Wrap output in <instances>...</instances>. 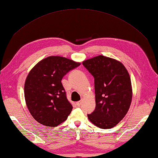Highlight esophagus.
I'll use <instances>...</instances> for the list:
<instances>
[{"label": "esophagus", "instance_id": "1", "mask_svg": "<svg viewBox=\"0 0 158 158\" xmlns=\"http://www.w3.org/2000/svg\"><path fill=\"white\" fill-rule=\"evenodd\" d=\"M82 102H83V101H81H81H78V102H76L77 106H80V105H81V104L82 103Z\"/></svg>", "mask_w": 158, "mask_h": 158}]
</instances>
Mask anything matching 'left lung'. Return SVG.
<instances>
[{"label":"left lung","mask_w":158,"mask_h":158,"mask_svg":"<svg viewBox=\"0 0 158 158\" xmlns=\"http://www.w3.org/2000/svg\"><path fill=\"white\" fill-rule=\"evenodd\" d=\"M94 77L96 109L88 118L101 129H110L128 112L132 100L131 78L121 62L104 56L82 62Z\"/></svg>","instance_id":"8db88e82"}]
</instances>
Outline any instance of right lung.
<instances>
[{"label": "right lung", "mask_w": 158, "mask_h": 158, "mask_svg": "<svg viewBox=\"0 0 158 158\" xmlns=\"http://www.w3.org/2000/svg\"><path fill=\"white\" fill-rule=\"evenodd\" d=\"M80 62L64 57L49 56L39 61L27 75L24 98L34 119L46 127L65 121L73 107L66 97L62 79Z\"/></svg>", "instance_id": "right-lung-1"}]
</instances>
